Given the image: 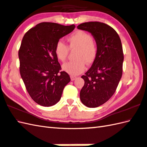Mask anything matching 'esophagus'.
Returning <instances> with one entry per match:
<instances>
[{"mask_svg":"<svg viewBox=\"0 0 147 147\" xmlns=\"http://www.w3.org/2000/svg\"><path fill=\"white\" fill-rule=\"evenodd\" d=\"M70 78H71V81H74V80H75L76 78V76H70Z\"/></svg>","mask_w":147,"mask_h":147,"instance_id":"1","label":"esophagus"}]
</instances>
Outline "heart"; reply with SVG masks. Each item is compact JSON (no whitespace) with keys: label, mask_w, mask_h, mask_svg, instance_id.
<instances>
[{"label":"heart","mask_w":147,"mask_h":147,"mask_svg":"<svg viewBox=\"0 0 147 147\" xmlns=\"http://www.w3.org/2000/svg\"><path fill=\"white\" fill-rule=\"evenodd\" d=\"M68 45L59 41L56 43L54 53L59 61L64 62L67 58L69 50H77L75 61L67 62L63 65L64 71L72 76L83 73L87 64L93 63L96 57L98 47L95 40L88 33L78 30L67 38Z\"/></svg>","instance_id":"b5f03b06"}]
</instances>
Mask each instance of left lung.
<instances>
[{
    "label": "left lung",
    "mask_w": 147,
    "mask_h": 147,
    "mask_svg": "<svg viewBox=\"0 0 147 147\" xmlns=\"http://www.w3.org/2000/svg\"><path fill=\"white\" fill-rule=\"evenodd\" d=\"M78 28L91 33L98 47L92 67L82 76L85 81L80 100L86 107H97L114 95L123 74L124 55L119 36L108 24L98 21L80 24Z\"/></svg>",
    "instance_id": "1"
}]
</instances>
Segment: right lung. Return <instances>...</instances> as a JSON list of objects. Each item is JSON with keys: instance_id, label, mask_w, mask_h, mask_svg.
Returning a JSON list of instances; mask_svg holds the SVG:
<instances>
[{"instance_id": "add662e5", "label": "right lung", "mask_w": 147, "mask_h": 147, "mask_svg": "<svg viewBox=\"0 0 147 147\" xmlns=\"http://www.w3.org/2000/svg\"><path fill=\"white\" fill-rule=\"evenodd\" d=\"M74 28L43 22L30 29L22 40L18 52L20 74L31 98L40 105L57 104L70 82L69 75L61 71L54 48Z\"/></svg>"}]
</instances>
